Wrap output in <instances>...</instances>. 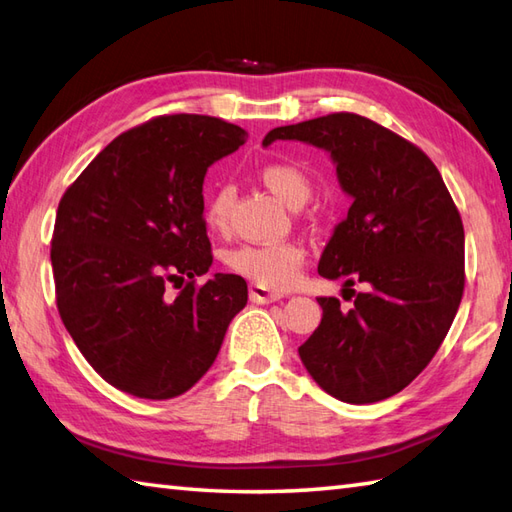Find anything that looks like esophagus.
I'll return each mask as SVG.
<instances>
[{
  "label": "esophagus",
  "mask_w": 512,
  "mask_h": 512,
  "mask_svg": "<svg viewBox=\"0 0 512 512\" xmlns=\"http://www.w3.org/2000/svg\"><path fill=\"white\" fill-rule=\"evenodd\" d=\"M248 297L253 303H259V306H266V303H275V301L281 299L279 292H273V290H268V288L259 286V284H250Z\"/></svg>",
  "instance_id": "esophagus-1"
}]
</instances>
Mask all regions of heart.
<instances>
[{"instance_id":"heart-1","label":"heart","mask_w":512,"mask_h":512,"mask_svg":"<svg viewBox=\"0 0 512 512\" xmlns=\"http://www.w3.org/2000/svg\"><path fill=\"white\" fill-rule=\"evenodd\" d=\"M259 180L264 182L268 191H273L277 198L288 204L290 209H299L308 202L312 193L310 178L299 167L288 162H270L259 171ZM235 204V187L222 184L217 187L204 206V222L211 231H226L231 211ZM303 248L292 242L281 244H246L228 250L224 262L235 275H242L253 284L264 286L268 290H286L295 286L303 266Z\"/></svg>"}]
</instances>
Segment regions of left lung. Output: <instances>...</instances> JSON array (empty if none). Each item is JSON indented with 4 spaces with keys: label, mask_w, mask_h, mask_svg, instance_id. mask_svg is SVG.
<instances>
[{
    "label": "left lung",
    "mask_w": 512,
    "mask_h": 512,
    "mask_svg": "<svg viewBox=\"0 0 512 512\" xmlns=\"http://www.w3.org/2000/svg\"><path fill=\"white\" fill-rule=\"evenodd\" d=\"M275 140L330 154L352 206L323 248L319 275L365 284L350 310L317 299L323 319L299 347L301 363L343 402L385 400L429 365L460 308V213L427 154L369 118L328 114L273 129L264 147Z\"/></svg>",
    "instance_id": "8db88e82"
}]
</instances>
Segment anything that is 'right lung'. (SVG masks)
Segmentation results:
<instances>
[{"label":"right lung","instance_id":"add662e5","mask_svg":"<svg viewBox=\"0 0 512 512\" xmlns=\"http://www.w3.org/2000/svg\"><path fill=\"white\" fill-rule=\"evenodd\" d=\"M244 134L213 116H160L114 138L63 193L50 250L61 321L85 361L125 394L189 391L246 306L237 275L195 286L213 264L204 176ZM171 283L185 285L176 298Z\"/></svg>","mask_w":512,"mask_h":512}]
</instances>
